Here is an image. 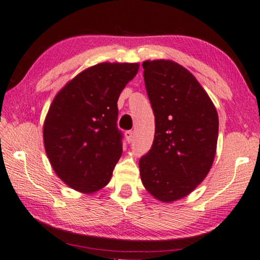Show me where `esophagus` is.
<instances>
[{"label":"esophagus","mask_w":260,"mask_h":260,"mask_svg":"<svg viewBox=\"0 0 260 260\" xmlns=\"http://www.w3.org/2000/svg\"><path fill=\"white\" fill-rule=\"evenodd\" d=\"M125 138H126V142L127 143L133 142V138H134V133H133V131H131V130L125 131Z\"/></svg>","instance_id":"esophagus-1"}]
</instances>
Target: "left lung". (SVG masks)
Listing matches in <instances>:
<instances>
[{"mask_svg":"<svg viewBox=\"0 0 260 260\" xmlns=\"http://www.w3.org/2000/svg\"><path fill=\"white\" fill-rule=\"evenodd\" d=\"M143 76L155 114L151 149L139 159L143 185L158 201L185 197L212 167L218 114L194 76L168 59L143 62Z\"/></svg>","mask_w":260,"mask_h":260,"instance_id":"left-lung-1","label":"left lung"}]
</instances>
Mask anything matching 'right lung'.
<instances>
[{
    "label": "right lung",
    "mask_w": 260,
    "mask_h": 260,
    "mask_svg": "<svg viewBox=\"0 0 260 260\" xmlns=\"http://www.w3.org/2000/svg\"><path fill=\"white\" fill-rule=\"evenodd\" d=\"M138 63H100L63 86L43 125L47 156L71 189L92 193L110 182L122 156L117 101Z\"/></svg>",
    "instance_id": "right-lung-1"
}]
</instances>
